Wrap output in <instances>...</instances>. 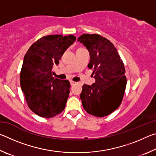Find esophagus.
<instances>
[{"mask_svg":"<svg viewBox=\"0 0 156 156\" xmlns=\"http://www.w3.org/2000/svg\"><path fill=\"white\" fill-rule=\"evenodd\" d=\"M70 83H71V85H74V84L76 83V82H74V81H70Z\"/></svg>","mask_w":156,"mask_h":156,"instance_id":"esophagus-1","label":"esophagus"}]
</instances>
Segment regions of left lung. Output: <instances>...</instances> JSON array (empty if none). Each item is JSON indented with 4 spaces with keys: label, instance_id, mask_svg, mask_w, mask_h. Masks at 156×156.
Wrapping results in <instances>:
<instances>
[{
    "label": "left lung",
    "instance_id": "left-lung-1",
    "mask_svg": "<svg viewBox=\"0 0 156 156\" xmlns=\"http://www.w3.org/2000/svg\"><path fill=\"white\" fill-rule=\"evenodd\" d=\"M78 41L89 51L88 67L94 70L96 80L91 86H83V107L89 114L104 117L118 109L122 101L126 85L125 65L115 46L105 37L84 34Z\"/></svg>",
    "mask_w": 156,
    "mask_h": 156
}]
</instances>
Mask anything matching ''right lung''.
Returning a JSON list of instances; mask_svg holds the SVG:
<instances>
[{
    "label": "right lung",
    "mask_w": 156,
    "mask_h": 156,
    "mask_svg": "<svg viewBox=\"0 0 156 156\" xmlns=\"http://www.w3.org/2000/svg\"><path fill=\"white\" fill-rule=\"evenodd\" d=\"M76 39L73 35L43 36L31 44L25 55L20 74L21 89L28 107L41 117H54L65 109L70 83L53 77L52 67L58 65Z\"/></svg>",
    "instance_id": "1"
}]
</instances>
